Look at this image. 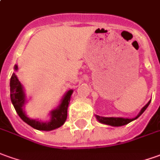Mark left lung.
Masks as SVG:
<instances>
[{"mask_svg": "<svg viewBox=\"0 0 160 160\" xmlns=\"http://www.w3.org/2000/svg\"><path fill=\"white\" fill-rule=\"evenodd\" d=\"M151 103V100H150L148 103L145 104L144 107L141 109V111L139 112V113L138 114L135 118H105V117H100L98 115H95L96 116V118L98 119V122H100L101 124H107V125H111V126H123V125H125V124H129L130 122H132L133 120L137 119L138 118L139 116L142 115V113L145 112L146 110V108L148 107V105Z\"/></svg>", "mask_w": 160, "mask_h": 160, "instance_id": "obj_1", "label": "left lung"}]
</instances>
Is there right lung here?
<instances>
[{
	"label": "right lung",
	"instance_id": "right-lung-1",
	"mask_svg": "<svg viewBox=\"0 0 160 160\" xmlns=\"http://www.w3.org/2000/svg\"><path fill=\"white\" fill-rule=\"evenodd\" d=\"M14 69L15 71H17L18 66L16 64L14 67ZM9 85H10L11 102L13 103L17 114L26 124L38 131L48 132V131L59 128L65 123L66 118H67V111H68L69 101H70V97L73 93V90H69L67 91L65 95L63 96V98H62L60 104L56 109H54L50 112L49 113L50 120L42 122L41 120L39 121L37 119L29 118L25 113L24 106L27 103V98H26V94L24 92L22 85L19 81V79L17 78L15 72H14L11 76Z\"/></svg>",
	"mask_w": 160,
	"mask_h": 160
}]
</instances>
